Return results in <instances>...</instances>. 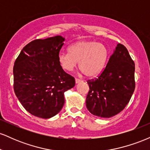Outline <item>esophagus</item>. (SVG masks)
<instances>
[{
	"instance_id": "34e87169",
	"label": "esophagus",
	"mask_w": 150,
	"mask_h": 150,
	"mask_svg": "<svg viewBox=\"0 0 150 150\" xmlns=\"http://www.w3.org/2000/svg\"><path fill=\"white\" fill-rule=\"evenodd\" d=\"M80 82H82V80H80V79H78V78H75V83L77 84Z\"/></svg>"
}]
</instances>
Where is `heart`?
Segmentation results:
<instances>
[{"mask_svg":"<svg viewBox=\"0 0 150 150\" xmlns=\"http://www.w3.org/2000/svg\"><path fill=\"white\" fill-rule=\"evenodd\" d=\"M109 51L101 43L79 41L70 46L68 52L61 53L58 60L63 69L72 71L79 62V68L87 77L97 76L107 62Z\"/></svg>","mask_w":150,"mask_h":150,"instance_id":"1","label":"heart"}]
</instances>
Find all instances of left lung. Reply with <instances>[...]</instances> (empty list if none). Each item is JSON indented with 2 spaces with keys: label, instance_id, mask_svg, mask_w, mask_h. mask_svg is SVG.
<instances>
[{
  "label": "left lung",
  "instance_id": "1",
  "mask_svg": "<svg viewBox=\"0 0 150 150\" xmlns=\"http://www.w3.org/2000/svg\"><path fill=\"white\" fill-rule=\"evenodd\" d=\"M87 83L86 106L92 114L110 118L123 111L135 87V63L126 48L118 44L101 73Z\"/></svg>",
  "mask_w": 150,
  "mask_h": 150
}]
</instances>
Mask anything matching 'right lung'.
I'll list each match as a JSON object with an SVG mask.
<instances>
[{"label":"right lung","instance_id":"obj_1","mask_svg":"<svg viewBox=\"0 0 150 150\" xmlns=\"http://www.w3.org/2000/svg\"><path fill=\"white\" fill-rule=\"evenodd\" d=\"M65 39L61 36L36 39L27 44L13 67L14 91L24 108L42 118L54 116L63 108L64 92L75 85L58 57Z\"/></svg>","mask_w":150,"mask_h":150}]
</instances>
